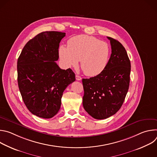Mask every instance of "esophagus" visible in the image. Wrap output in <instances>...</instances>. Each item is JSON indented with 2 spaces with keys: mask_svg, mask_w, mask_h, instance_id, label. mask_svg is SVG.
Wrapping results in <instances>:
<instances>
[{
  "mask_svg": "<svg viewBox=\"0 0 157 157\" xmlns=\"http://www.w3.org/2000/svg\"><path fill=\"white\" fill-rule=\"evenodd\" d=\"M81 76H79V75H76V80H78V81H80V80H81Z\"/></svg>",
  "mask_w": 157,
  "mask_h": 157,
  "instance_id": "34e87169",
  "label": "esophagus"
}]
</instances>
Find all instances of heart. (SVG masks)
Listing matches in <instances>:
<instances>
[{"label":"heart","instance_id":"obj_1","mask_svg":"<svg viewBox=\"0 0 157 157\" xmlns=\"http://www.w3.org/2000/svg\"><path fill=\"white\" fill-rule=\"evenodd\" d=\"M111 55L109 44L98 38L79 35L68 41V47L61 45L58 55L66 68H75L80 60L81 68L88 76H96L106 68Z\"/></svg>","mask_w":157,"mask_h":157}]
</instances>
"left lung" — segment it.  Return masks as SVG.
<instances>
[{
    "mask_svg": "<svg viewBox=\"0 0 157 157\" xmlns=\"http://www.w3.org/2000/svg\"><path fill=\"white\" fill-rule=\"evenodd\" d=\"M112 53L105 70L96 76L82 79V105L87 113L96 119H104L121 109L128 92L131 70L130 61L122 44L108 37Z\"/></svg>",
    "mask_w": 157,
    "mask_h": 157,
    "instance_id": "8db88e82",
    "label": "left lung"
}]
</instances>
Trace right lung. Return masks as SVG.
Returning <instances> with one entry per match:
<instances>
[{"label": "right lung", "instance_id": "obj_1", "mask_svg": "<svg viewBox=\"0 0 157 157\" xmlns=\"http://www.w3.org/2000/svg\"><path fill=\"white\" fill-rule=\"evenodd\" d=\"M66 33L44 32L29 40L17 61L18 88L26 107L33 114L44 119L55 116L61 107L63 91L74 82L70 69H61L55 62Z\"/></svg>", "mask_w": 157, "mask_h": 157}]
</instances>
